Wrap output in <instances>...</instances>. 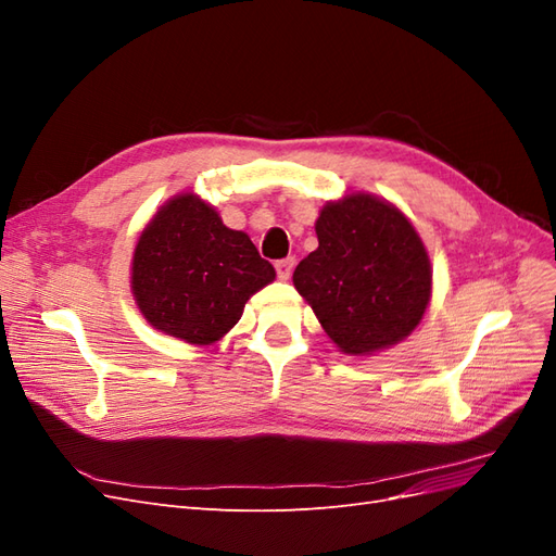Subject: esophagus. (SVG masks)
Returning <instances> with one entry per match:
<instances>
[{"mask_svg":"<svg viewBox=\"0 0 556 556\" xmlns=\"http://www.w3.org/2000/svg\"><path fill=\"white\" fill-rule=\"evenodd\" d=\"M292 268H294V257H285L276 262V274L280 280H288L292 276Z\"/></svg>","mask_w":556,"mask_h":556,"instance_id":"1","label":"esophagus"}]
</instances>
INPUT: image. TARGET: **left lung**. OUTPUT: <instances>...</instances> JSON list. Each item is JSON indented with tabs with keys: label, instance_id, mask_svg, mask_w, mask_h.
Here are the masks:
<instances>
[{
	"label": "left lung",
	"instance_id": "obj_1",
	"mask_svg": "<svg viewBox=\"0 0 556 556\" xmlns=\"http://www.w3.org/2000/svg\"><path fill=\"white\" fill-rule=\"evenodd\" d=\"M317 250L294 268V288L348 355L394 345L419 325L431 266L408 217L371 194L327 204Z\"/></svg>",
	"mask_w": 556,
	"mask_h": 556
}]
</instances>
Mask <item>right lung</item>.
<instances>
[{"mask_svg":"<svg viewBox=\"0 0 556 556\" xmlns=\"http://www.w3.org/2000/svg\"><path fill=\"white\" fill-rule=\"evenodd\" d=\"M276 278L248 233L192 194L172 199L134 250L131 290L155 329L194 345L239 323L245 301Z\"/></svg>","mask_w":556,"mask_h":556,"instance_id":"add662e5","label":"right lung"}]
</instances>
